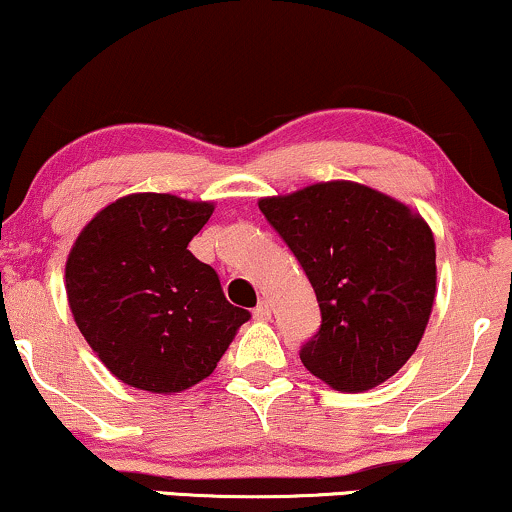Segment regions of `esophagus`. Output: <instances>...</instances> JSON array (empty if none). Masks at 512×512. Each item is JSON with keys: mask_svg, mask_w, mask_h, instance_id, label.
I'll list each match as a JSON object with an SVG mask.
<instances>
[{"mask_svg": "<svg viewBox=\"0 0 512 512\" xmlns=\"http://www.w3.org/2000/svg\"><path fill=\"white\" fill-rule=\"evenodd\" d=\"M252 316H255L257 321H269L271 319V304L267 300H262L255 309H252Z\"/></svg>", "mask_w": 512, "mask_h": 512, "instance_id": "1", "label": "esophagus"}]
</instances>
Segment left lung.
<instances>
[{
  "label": "left lung",
  "mask_w": 512,
  "mask_h": 512,
  "mask_svg": "<svg viewBox=\"0 0 512 512\" xmlns=\"http://www.w3.org/2000/svg\"><path fill=\"white\" fill-rule=\"evenodd\" d=\"M312 283L321 328L304 368L338 392L392 378L416 352L437 293L428 222L371 186L321 181L260 200Z\"/></svg>",
  "instance_id": "left-lung-1"
}]
</instances>
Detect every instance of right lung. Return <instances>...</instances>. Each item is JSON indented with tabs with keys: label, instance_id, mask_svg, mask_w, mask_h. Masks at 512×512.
<instances>
[{
	"label": "right lung",
	"instance_id": "1",
	"mask_svg": "<svg viewBox=\"0 0 512 512\" xmlns=\"http://www.w3.org/2000/svg\"><path fill=\"white\" fill-rule=\"evenodd\" d=\"M212 210L172 193H132L96 212L70 250V312L103 366L129 387L189 390L250 319L189 250Z\"/></svg>",
	"mask_w": 512,
	"mask_h": 512
}]
</instances>
